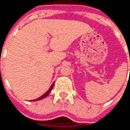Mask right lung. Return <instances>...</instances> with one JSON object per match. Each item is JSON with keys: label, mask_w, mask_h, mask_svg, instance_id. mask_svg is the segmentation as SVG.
<instances>
[{"label": "right lung", "mask_w": 130, "mask_h": 130, "mask_svg": "<svg viewBox=\"0 0 130 130\" xmlns=\"http://www.w3.org/2000/svg\"><path fill=\"white\" fill-rule=\"evenodd\" d=\"M53 85H54V83H53V84L51 85V86L50 87V89H48V90H47V91H46V92H45V93H44V94H43V95H41L40 98H37V99H36V100H33L32 101L40 100H41V99H44V98H46V97H47V95H48V94H50V92L51 91V90H52V89H53Z\"/></svg>", "instance_id": "add662e5"}]
</instances>
